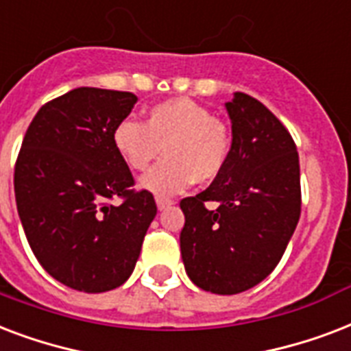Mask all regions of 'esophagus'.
Masks as SVG:
<instances>
[{
	"label": "esophagus",
	"mask_w": 351,
	"mask_h": 351,
	"mask_svg": "<svg viewBox=\"0 0 351 351\" xmlns=\"http://www.w3.org/2000/svg\"><path fill=\"white\" fill-rule=\"evenodd\" d=\"M156 203L159 210H165V208H168L170 205H173V201L167 199V197H156Z\"/></svg>",
	"instance_id": "esophagus-1"
}]
</instances>
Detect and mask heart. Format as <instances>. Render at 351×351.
I'll list each match as a JSON object with an SVG mask.
<instances>
[{
    "label": "heart",
    "mask_w": 351,
    "mask_h": 351,
    "mask_svg": "<svg viewBox=\"0 0 351 351\" xmlns=\"http://www.w3.org/2000/svg\"><path fill=\"white\" fill-rule=\"evenodd\" d=\"M113 146L135 172L152 168L141 184L159 197L178 194L194 183L221 176L232 156V133L205 106L192 99L165 100L146 111L145 124L124 119L113 130Z\"/></svg>",
    "instance_id": "obj_1"
}]
</instances>
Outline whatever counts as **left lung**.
<instances>
[{"label": "left lung", "mask_w": 351, "mask_h": 351, "mask_svg": "<svg viewBox=\"0 0 351 351\" xmlns=\"http://www.w3.org/2000/svg\"><path fill=\"white\" fill-rule=\"evenodd\" d=\"M232 156L206 190L181 199V256L195 286L236 295L276 265L300 218V165L286 126L260 102L236 93L227 102ZM216 202V209H206Z\"/></svg>", "instance_id": "obj_1"}]
</instances>
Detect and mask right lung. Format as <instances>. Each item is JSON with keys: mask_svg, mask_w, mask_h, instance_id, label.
I'll use <instances>...</instances> for the list:
<instances>
[{"mask_svg": "<svg viewBox=\"0 0 351 351\" xmlns=\"http://www.w3.org/2000/svg\"><path fill=\"white\" fill-rule=\"evenodd\" d=\"M135 102L133 93L99 88L49 100L16 159V205L27 241L42 267L77 291L122 286L157 214L152 192L133 189L113 146V130Z\"/></svg>", "mask_w": 351, "mask_h": 351, "instance_id": "right-lung-1", "label": "right lung"}]
</instances>
